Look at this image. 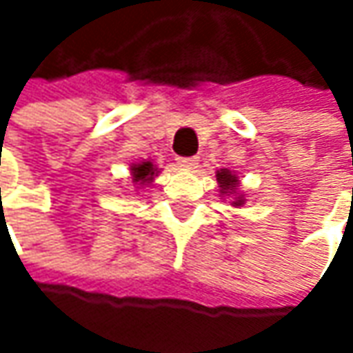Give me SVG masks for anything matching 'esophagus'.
Listing matches in <instances>:
<instances>
[{"label":"esophagus","mask_w":353,"mask_h":353,"mask_svg":"<svg viewBox=\"0 0 353 353\" xmlns=\"http://www.w3.org/2000/svg\"><path fill=\"white\" fill-rule=\"evenodd\" d=\"M176 165L183 167V169H194L198 165V157H179Z\"/></svg>","instance_id":"obj_1"}]
</instances>
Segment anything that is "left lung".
Listing matches in <instances>:
<instances>
[{
  "label": "left lung",
  "instance_id": "1",
  "mask_svg": "<svg viewBox=\"0 0 353 353\" xmlns=\"http://www.w3.org/2000/svg\"><path fill=\"white\" fill-rule=\"evenodd\" d=\"M218 184H220V194H232L234 190H236L237 186V176L236 174H232L228 169H222L218 170ZM243 204V200H241V196H237V200L234 202V206H241Z\"/></svg>",
  "mask_w": 353,
  "mask_h": 353
}]
</instances>
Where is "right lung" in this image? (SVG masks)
Segmentation results:
<instances>
[{"instance_id":"obj_1","label":"right lung","mask_w":353,"mask_h":353,"mask_svg":"<svg viewBox=\"0 0 353 353\" xmlns=\"http://www.w3.org/2000/svg\"><path fill=\"white\" fill-rule=\"evenodd\" d=\"M157 167H153V163L151 161H143V163H137V165H133L131 167V176H133V183L137 184H145V183H151L153 179L157 176Z\"/></svg>"}]
</instances>
